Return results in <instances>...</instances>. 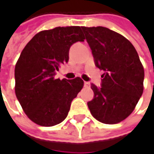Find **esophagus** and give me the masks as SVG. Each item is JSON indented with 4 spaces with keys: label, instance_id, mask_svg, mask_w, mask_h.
I'll return each mask as SVG.
<instances>
[{
    "label": "esophagus",
    "instance_id": "obj_1",
    "mask_svg": "<svg viewBox=\"0 0 154 154\" xmlns=\"http://www.w3.org/2000/svg\"><path fill=\"white\" fill-rule=\"evenodd\" d=\"M84 86H85V87H86V88L90 87V83H89V82H86V81H85V83H84Z\"/></svg>",
    "mask_w": 154,
    "mask_h": 154
}]
</instances>
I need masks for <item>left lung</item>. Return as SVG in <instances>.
Returning <instances> with one entry per match:
<instances>
[{
	"mask_svg": "<svg viewBox=\"0 0 154 154\" xmlns=\"http://www.w3.org/2000/svg\"><path fill=\"white\" fill-rule=\"evenodd\" d=\"M95 64L103 70L102 85L92 84L94 98L87 103L94 118L105 124L126 119L143 92L144 68L134 45L106 27L82 26Z\"/></svg>",
	"mask_w": 154,
	"mask_h": 154,
	"instance_id": "left-lung-1",
	"label": "left lung"
}]
</instances>
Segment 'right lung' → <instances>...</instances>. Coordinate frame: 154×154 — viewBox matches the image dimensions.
Returning <instances> with one entry per match:
<instances>
[{
	"instance_id": "obj_1",
	"label": "right lung",
	"mask_w": 154,
	"mask_h": 154,
	"mask_svg": "<svg viewBox=\"0 0 154 154\" xmlns=\"http://www.w3.org/2000/svg\"><path fill=\"white\" fill-rule=\"evenodd\" d=\"M84 39L80 26H58L37 33L22 51L15 65V94L33 122L51 127L67 117L84 81L55 75L68 62L70 46Z\"/></svg>"
}]
</instances>
